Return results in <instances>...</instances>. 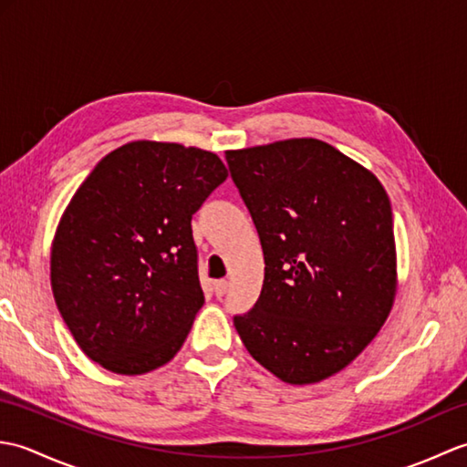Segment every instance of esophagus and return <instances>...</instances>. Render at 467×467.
Listing matches in <instances>:
<instances>
[{"label": "esophagus", "mask_w": 467, "mask_h": 467, "mask_svg": "<svg viewBox=\"0 0 467 467\" xmlns=\"http://www.w3.org/2000/svg\"><path fill=\"white\" fill-rule=\"evenodd\" d=\"M228 286H231V283H228V281H216V283H214V293H216V296L226 295Z\"/></svg>", "instance_id": "obj_1"}]
</instances>
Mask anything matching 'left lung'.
I'll use <instances>...</instances> for the list:
<instances>
[{
    "mask_svg": "<svg viewBox=\"0 0 467 467\" xmlns=\"http://www.w3.org/2000/svg\"><path fill=\"white\" fill-rule=\"evenodd\" d=\"M259 233L265 281L234 327L256 361L305 385L341 371L395 296L393 213L377 178L315 138L226 152Z\"/></svg>",
    "mask_w": 467,
    "mask_h": 467,
    "instance_id": "1",
    "label": "left lung"
}]
</instances>
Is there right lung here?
<instances>
[{"mask_svg": "<svg viewBox=\"0 0 467 467\" xmlns=\"http://www.w3.org/2000/svg\"><path fill=\"white\" fill-rule=\"evenodd\" d=\"M226 176L213 152L136 140L72 196L52 244V291L104 369L140 375L181 351L204 303L191 221Z\"/></svg>", "mask_w": 467, "mask_h": 467, "instance_id": "right-lung-1", "label": "right lung"}]
</instances>
